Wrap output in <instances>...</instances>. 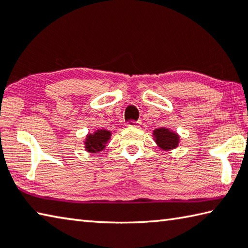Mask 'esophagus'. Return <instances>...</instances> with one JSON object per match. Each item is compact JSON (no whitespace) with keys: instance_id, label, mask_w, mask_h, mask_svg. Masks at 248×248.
<instances>
[{"instance_id":"esophagus-1","label":"esophagus","mask_w":248,"mask_h":248,"mask_svg":"<svg viewBox=\"0 0 248 248\" xmlns=\"http://www.w3.org/2000/svg\"><path fill=\"white\" fill-rule=\"evenodd\" d=\"M140 124H141L140 121L129 120L128 123H127V127H130V128H132V127H134V128H138V127H140Z\"/></svg>"}]
</instances>
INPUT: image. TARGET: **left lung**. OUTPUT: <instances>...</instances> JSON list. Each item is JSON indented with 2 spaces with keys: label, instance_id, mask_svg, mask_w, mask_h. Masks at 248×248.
<instances>
[{
  "label": "left lung",
  "instance_id": "left-lung-1",
  "mask_svg": "<svg viewBox=\"0 0 248 248\" xmlns=\"http://www.w3.org/2000/svg\"><path fill=\"white\" fill-rule=\"evenodd\" d=\"M154 137L155 141L158 144L159 148L163 150H170L175 149L179 142L178 134L175 132H170L169 129L165 128H158L154 130Z\"/></svg>",
  "mask_w": 248,
  "mask_h": 248
}]
</instances>
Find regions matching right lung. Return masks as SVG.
Segmentation results:
<instances>
[{
    "label": "right lung",
    "mask_w": 248,
    "mask_h": 248,
    "mask_svg": "<svg viewBox=\"0 0 248 248\" xmlns=\"http://www.w3.org/2000/svg\"><path fill=\"white\" fill-rule=\"evenodd\" d=\"M109 138H110V132L107 130H97L93 134L90 133L86 137V150L92 153L99 152L106 146L105 144L107 143Z\"/></svg>",
    "instance_id": "right-lung-1"
}]
</instances>
